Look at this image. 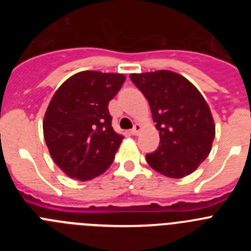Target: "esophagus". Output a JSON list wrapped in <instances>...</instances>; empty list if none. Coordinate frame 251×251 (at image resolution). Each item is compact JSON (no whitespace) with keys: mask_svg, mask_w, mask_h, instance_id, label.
Listing matches in <instances>:
<instances>
[{"mask_svg":"<svg viewBox=\"0 0 251 251\" xmlns=\"http://www.w3.org/2000/svg\"><path fill=\"white\" fill-rule=\"evenodd\" d=\"M141 126L139 124H134V127L132 128V130H130V134H133V136H137L139 133V130H141Z\"/></svg>","mask_w":251,"mask_h":251,"instance_id":"34e87169","label":"esophagus"}]
</instances>
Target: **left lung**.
Instances as JSON below:
<instances>
[{
  "instance_id": "left-lung-1",
  "label": "left lung",
  "mask_w": 251,
  "mask_h": 251,
  "mask_svg": "<svg viewBox=\"0 0 251 251\" xmlns=\"http://www.w3.org/2000/svg\"><path fill=\"white\" fill-rule=\"evenodd\" d=\"M148 100L159 132V146L146 154L148 165L171 178L192 174L211 151L215 124L211 112L194 84L168 70L130 74Z\"/></svg>"
}]
</instances>
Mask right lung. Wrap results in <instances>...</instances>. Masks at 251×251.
I'll list each match as a JSON object with an SVG mask.
<instances>
[{
    "mask_svg": "<svg viewBox=\"0 0 251 251\" xmlns=\"http://www.w3.org/2000/svg\"><path fill=\"white\" fill-rule=\"evenodd\" d=\"M124 80L123 74L86 70L55 92L44 118V137L54 162L69 177L88 181L114 161L124 137L113 129L108 104Z\"/></svg>",
    "mask_w": 251,
    "mask_h": 251,
    "instance_id": "right-lung-1",
    "label": "right lung"
}]
</instances>
